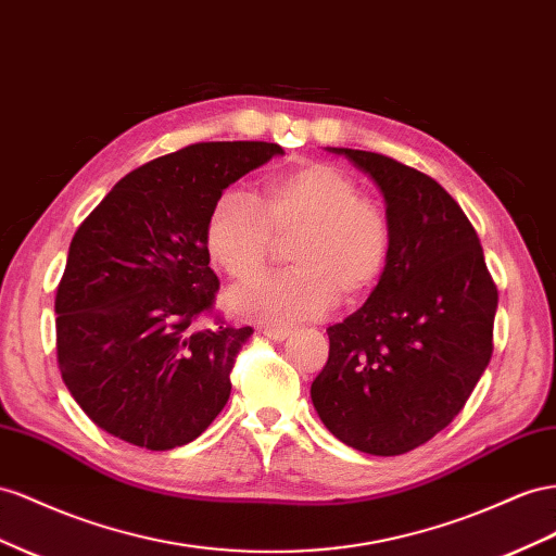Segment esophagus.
I'll return each mask as SVG.
<instances>
[{"mask_svg": "<svg viewBox=\"0 0 556 556\" xmlns=\"http://www.w3.org/2000/svg\"><path fill=\"white\" fill-rule=\"evenodd\" d=\"M262 334L268 337V339H274V341H282V339H288L292 334V329L290 327H280V325H266L262 329Z\"/></svg>", "mask_w": 556, "mask_h": 556, "instance_id": "34e87169", "label": "esophagus"}]
</instances>
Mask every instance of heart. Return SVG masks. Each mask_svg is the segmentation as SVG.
<instances>
[{"label": "heart", "instance_id": "heart-1", "mask_svg": "<svg viewBox=\"0 0 556 556\" xmlns=\"http://www.w3.org/2000/svg\"><path fill=\"white\" fill-rule=\"evenodd\" d=\"M294 266L236 288L231 306L257 320H302L339 296L367 294L386 271L393 231L381 205L363 197L351 175L320 161L264 179L254 197L222 191L205 227L210 257L231 278L262 271L276 236L292 233Z\"/></svg>", "mask_w": 556, "mask_h": 556}]
</instances>
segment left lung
I'll return each instance as SVG.
<instances>
[{"instance_id":"obj_1","label":"left lung","mask_w":556,"mask_h":556,"mask_svg":"<svg viewBox=\"0 0 556 556\" xmlns=\"http://www.w3.org/2000/svg\"><path fill=\"white\" fill-rule=\"evenodd\" d=\"M379 187L393 231L367 302L327 329L311 400L337 440L371 456L426 444L465 407L493 353L498 290L460 205L395 159L327 147Z\"/></svg>"}]
</instances>
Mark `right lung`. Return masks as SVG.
Masks as SVG:
<instances>
[{"label":"right lung","mask_w":556,"mask_h":556,"mask_svg":"<svg viewBox=\"0 0 556 556\" xmlns=\"http://www.w3.org/2000/svg\"><path fill=\"white\" fill-rule=\"evenodd\" d=\"M285 154L274 142H201L135 168L70 243L55 294L58 367L91 421L168 452L215 421L252 327L205 325L219 280L205 227L219 193Z\"/></svg>","instance_id":"add662e5"}]
</instances>
